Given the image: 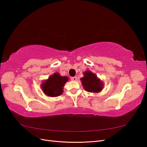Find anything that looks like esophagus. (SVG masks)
Wrapping results in <instances>:
<instances>
[{"label": "esophagus", "mask_w": 147, "mask_h": 147, "mask_svg": "<svg viewBox=\"0 0 147 147\" xmlns=\"http://www.w3.org/2000/svg\"><path fill=\"white\" fill-rule=\"evenodd\" d=\"M71 80L72 81H77V77H71Z\"/></svg>", "instance_id": "34e87169"}]
</instances>
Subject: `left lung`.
Segmentation results:
<instances>
[{"label":"left lung","mask_w":147,"mask_h":147,"mask_svg":"<svg viewBox=\"0 0 147 147\" xmlns=\"http://www.w3.org/2000/svg\"><path fill=\"white\" fill-rule=\"evenodd\" d=\"M83 75L84 77L80 78V80L84 90L90 92L97 93L103 90L104 83L97 77V75L90 70L84 72Z\"/></svg>","instance_id":"left-lung-1"}]
</instances>
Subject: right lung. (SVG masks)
<instances>
[{
	"mask_svg": "<svg viewBox=\"0 0 147 147\" xmlns=\"http://www.w3.org/2000/svg\"><path fill=\"white\" fill-rule=\"evenodd\" d=\"M69 80L67 77L61 76L58 72L54 73L42 83V90L47 96H59L63 94V88Z\"/></svg>",
	"mask_w": 147,
	"mask_h": 147,
	"instance_id": "1",
	"label": "right lung"
}]
</instances>
